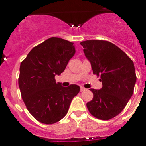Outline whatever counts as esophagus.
I'll return each instance as SVG.
<instances>
[{"label":"esophagus","instance_id":"34e87169","mask_svg":"<svg viewBox=\"0 0 146 146\" xmlns=\"http://www.w3.org/2000/svg\"><path fill=\"white\" fill-rule=\"evenodd\" d=\"M86 89L85 88H83V87H80V91H85V90H86Z\"/></svg>","mask_w":146,"mask_h":146}]
</instances>
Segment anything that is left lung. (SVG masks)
<instances>
[{
    "mask_svg": "<svg viewBox=\"0 0 146 146\" xmlns=\"http://www.w3.org/2000/svg\"><path fill=\"white\" fill-rule=\"evenodd\" d=\"M91 64L93 74L102 82L100 90L90 88L93 98L87 103L89 112L100 120H110L124 109L133 93L136 82L133 60L121 48L106 40L80 43Z\"/></svg>",
    "mask_w": 146,
    "mask_h": 146,
    "instance_id": "1",
    "label": "left lung"
}]
</instances>
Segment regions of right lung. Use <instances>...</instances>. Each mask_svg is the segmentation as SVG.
I'll list each match as a JSON object with an SVG mask.
<instances>
[{
    "mask_svg": "<svg viewBox=\"0 0 146 146\" xmlns=\"http://www.w3.org/2000/svg\"><path fill=\"white\" fill-rule=\"evenodd\" d=\"M75 53L73 43L53 37L34 47L21 62L18 77L21 97L30 113L42 123L60 121L80 91L77 85L63 87L55 80Z\"/></svg>",
    "mask_w": 146,
    "mask_h": 146,
    "instance_id": "obj_1",
    "label": "right lung"
}]
</instances>
